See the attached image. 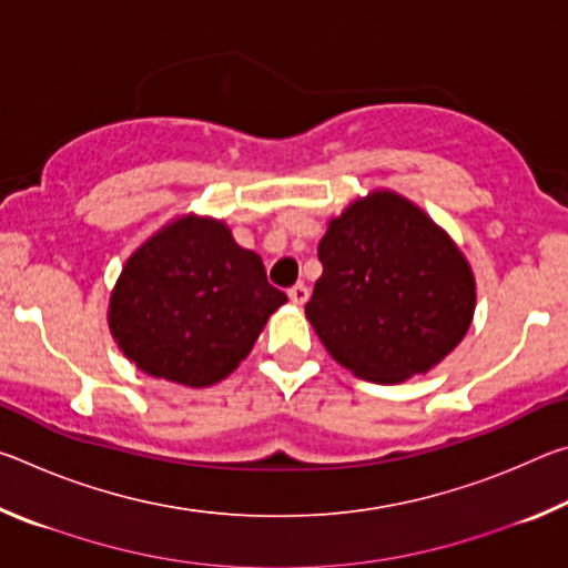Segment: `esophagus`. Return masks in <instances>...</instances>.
I'll return each mask as SVG.
<instances>
[{"label": "esophagus", "instance_id": "esophagus-1", "mask_svg": "<svg viewBox=\"0 0 568 568\" xmlns=\"http://www.w3.org/2000/svg\"><path fill=\"white\" fill-rule=\"evenodd\" d=\"M287 297H291L293 305H303L307 303V297H311V291H307L305 285H293L291 291H287Z\"/></svg>", "mask_w": 568, "mask_h": 568}]
</instances>
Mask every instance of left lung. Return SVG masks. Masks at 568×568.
Returning <instances> with one entry per match:
<instances>
[{
	"label": "left lung",
	"mask_w": 568,
	"mask_h": 568,
	"mask_svg": "<svg viewBox=\"0 0 568 568\" xmlns=\"http://www.w3.org/2000/svg\"><path fill=\"white\" fill-rule=\"evenodd\" d=\"M323 275L305 318L353 376L400 383L464 341L476 277L444 227L398 192L376 187L328 220Z\"/></svg>",
	"instance_id": "obj_1"
}]
</instances>
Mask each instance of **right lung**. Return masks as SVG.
<instances>
[{"instance_id": "1", "label": "right lung", "mask_w": 568, "mask_h": 568, "mask_svg": "<svg viewBox=\"0 0 568 568\" xmlns=\"http://www.w3.org/2000/svg\"><path fill=\"white\" fill-rule=\"evenodd\" d=\"M287 295L261 255L223 220L178 215L122 265L108 325L118 348L152 378L207 388L227 378Z\"/></svg>"}]
</instances>
